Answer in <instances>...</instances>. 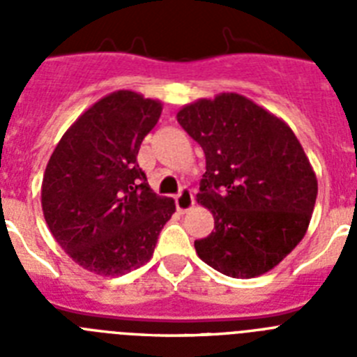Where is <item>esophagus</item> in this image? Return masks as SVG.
<instances>
[{
	"mask_svg": "<svg viewBox=\"0 0 357 357\" xmlns=\"http://www.w3.org/2000/svg\"><path fill=\"white\" fill-rule=\"evenodd\" d=\"M175 206H176V209L181 211V213H185V211L191 209V207L195 206L193 191H191L189 188H182L181 193L175 197Z\"/></svg>",
	"mask_w": 357,
	"mask_h": 357,
	"instance_id": "34e87169",
	"label": "esophagus"
}]
</instances>
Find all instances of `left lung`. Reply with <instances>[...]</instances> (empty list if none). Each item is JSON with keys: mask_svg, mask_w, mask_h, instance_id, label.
<instances>
[{"mask_svg": "<svg viewBox=\"0 0 357 357\" xmlns=\"http://www.w3.org/2000/svg\"><path fill=\"white\" fill-rule=\"evenodd\" d=\"M176 121L206 153L197 198L214 232L195 241L198 257L234 279L266 273L313 214L318 184L304 148L282 119L236 93L185 105Z\"/></svg>", "mask_w": 357, "mask_h": 357, "instance_id": "left-lung-1", "label": "left lung"}]
</instances>
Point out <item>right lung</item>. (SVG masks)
Here are the masks:
<instances>
[{"instance_id": "1", "label": "right lung", "mask_w": 357, "mask_h": 357, "mask_svg": "<svg viewBox=\"0 0 357 357\" xmlns=\"http://www.w3.org/2000/svg\"><path fill=\"white\" fill-rule=\"evenodd\" d=\"M162 105L118 91L87 109L62 135L43 178V213L75 263L116 277L153 255L175 202L150 189L137 153Z\"/></svg>"}]
</instances>
